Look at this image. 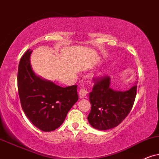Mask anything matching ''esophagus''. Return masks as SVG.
<instances>
[{
	"instance_id": "obj_1",
	"label": "esophagus",
	"mask_w": 159,
	"mask_h": 159,
	"mask_svg": "<svg viewBox=\"0 0 159 159\" xmlns=\"http://www.w3.org/2000/svg\"><path fill=\"white\" fill-rule=\"evenodd\" d=\"M87 93H88V91H87V89H86V88L84 87V86H82V87L79 90V97H80V98H84L86 95V94H87Z\"/></svg>"
}]
</instances>
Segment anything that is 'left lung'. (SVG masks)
<instances>
[{
  "label": "left lung",
  "instance_id": "obj_1",
  "mask_svg": "<svg viewBox=\"0 0 159 159\" xmlns=\"http://www.w3.org/2000/svg\"><path fill=\"white\" fill-rule=\"evenodd\" d=\"M94 85L89 93L91 111L88 121L98 130H108L120 125L133 107L137 86L125 92L110 88L109 76L94 78Z\"/></svg>",
  "mask_w": 159,
  "mask_h": 159
}]
</instances>
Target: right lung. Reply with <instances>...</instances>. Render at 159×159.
<instances>
[{
    "instance_id": "right-lung-1",
    "label": "right lung",
    "mask_w": 159,
    "mask_h": 159,
    "mask_svg": "<svg viewBox=\"0 0 159 159\" xmlns=\"http://www.w3.org/2000/svg\"><path fill=\"white\" fill-rule=\"evenodd\" d=\"M31 52L28 50L23 54L18 67L21 106L34 125L43 131H51L63 123L68 111L78 101V86L61 87L36 75L30 64Z\"/></svg>"
}]
</instances>
